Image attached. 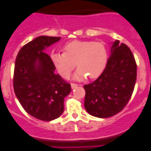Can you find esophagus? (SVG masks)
Here are the masks:
<instances>
[{"label": "esophagus", "mask_w": 151, "mask_h": 151, "mask_svg": "<svg viewBox=\"0 0 151 151\" xmlns=\"http://www.w3.org/2000/svg\"><path fill=\"white\" fill-rule=\"evenodd\" d=\"M71 88H72V89H74V88H76L77 86H78V85L76 84V83H71Z\"/></svg>", "instance_id": "34e87169"}]
</instances>
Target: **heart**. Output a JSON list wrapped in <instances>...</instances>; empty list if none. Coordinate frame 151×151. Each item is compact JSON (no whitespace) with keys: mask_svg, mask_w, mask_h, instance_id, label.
I'll return each mask as SVG.
<instances>
[{"mask_svg":"<svg viewBox=\"0 0 151 151\" xmlns=\"http://www.w3.org/2000/svg\"><path fill=\"white\" fill-rule=\"evenodd\" d=\"M64 52H52L51 59L59 74L68 78L76 65L79 68L75 77L83 80L87 77L96 79L106 68L108 51L103 43L94 41L75 40L66 44Z\"/></svg>","mask_w":151,"mask_h":151,"instance_id":"b5f03b06","label":"heart"}]
</instances>
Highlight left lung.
<instances>
[{
    "label": "left lung",
    "mask_w": 151,
    "mask_h": 151,
    "mask_svg": "<svg viewBox=\"0 0 151 151\" xmlns=\"http://www.w3.org/2000/svg\"><path fill=\"white\" fill-rule=\"evenodd\" d=\"M115 41L102 74L85 85V108L97 118L112 117L121 112L132 97L137 80V63L125 44Z\"/></svg>",
    "instance_id": "8db88e82"
}]
</instances>
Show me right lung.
Instances as JSON below:
<instances>
[{
  "mask_svg": "<svg viewBox=\"0 0 151 151\" xmlns=\"http://www.w3.org/2000/svg\"><path fill=\"white\" fill-rule=\"evenodd\" d=\"M60 37L42 36L24 45L16 58L13 87L15 95L29 115L50 121L63 112L64 98L71 85L55 72L51 58L45 52Z\"/></svg>",
  "mask_w": 151,
  "mask_h": 151,
  "instance_id": "add662e5",
  "label": "right lung"
}]
</instances>
